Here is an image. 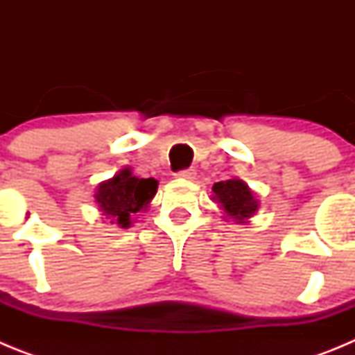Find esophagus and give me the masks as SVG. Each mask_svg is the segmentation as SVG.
<instances>
[{
	"mask_svg": "<svg viewBox=\"0 0 355 355\" xmlns=\"http://www.w3.org/2000/svg\"><path fill=\"white\" fill-rule=\"evenodd\" d=\"M178 178H181V180H187V181H193L196 180V171L193 168H187V171H181L178 172Z\"/></svg>",
	"mask_w": 355,
	"mask_h": 355,
	"instance_id": "1",
	"label": "esophagus"
}]
</instances>
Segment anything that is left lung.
I'll list each match as a JSON object with an SVG mask.
<instances>
[{"label": "left lung", "mask_w": 355, "mask_h": 355, "mask_svg": "<svg viewBox=\"0 0 355 355\" xmlns=\"http://www.w3.org/2000/svg\"><path fill=\"white\" fill-rule=\"evenodd\" d=\"M211 199L224 211L225 220L234 224H249L259 209V199L252 188L240 178L218 181L211 188Z\"/></svg>", "instance_id": "1"}]
</instances>
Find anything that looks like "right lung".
I'll return each mask as SVG.
<instances>
[{"label": "right lung", "instance_id": "obj_1", "mask_svg": "<svg viewBox=\"0 0 355 355\" xmlns=\"http://www.w3.org/2000/svg\"><path fill=\"white\" fill-rule=\"evenodd\" d=\"M156 192L158 181L155 178H137L131 167H124L114 178L97 184L94 200L110 224L128 229L133 224V215L149 208Z\"/></svg>", "mask_w": 355, "mask_h": 355}]
</instances>
